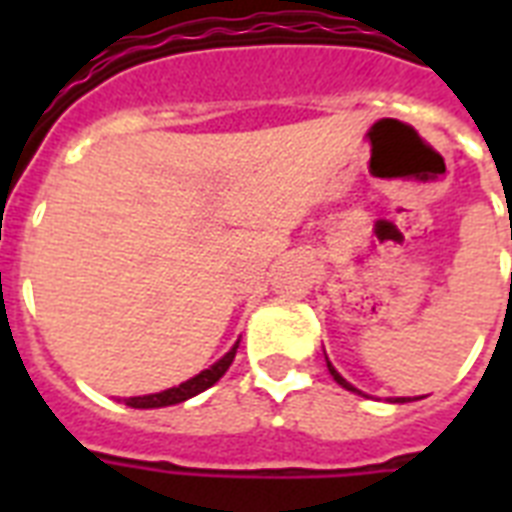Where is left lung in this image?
I'll return each mask as SVG.
<instances>
[{"label": "left lung", "mask_w": 512, "mask_h": 512, "mask_svg": "<svg viewBox=\"0 0 512 512\" xmlns=\"http://www.w3.org/2000/svg\"><path fill=\"white\" fill-rule=\"evenodd\" d=\"M327 366H329V374H332V377H335V380L340 382L342 388H348V390H356V388H353V385H350V382H345V380H342V377H340V372H337L335 366L329 364V361H327ZM356 393H358V390H356ZM396 401H398V404H406V401H412V398H396Z\"/></svg>", "instance_id": "8db88e82"}]
</instances>
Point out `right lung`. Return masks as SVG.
Wrapping results in <instances>:
<instances>
[{
	"label": "right lung",
	"mask_w": 512,
	"mask_h": 512,
	"mask_svg": "<svg viewBox=\"0 0 512 512\" xmlns=\"http://www.w3.org/2000/svg\"><path fill=\"white\" fill-rule=\"evenodd\" d=\"M236 348H239V342L233 345L228 353H225L215 366H209L201 374L191 377V380H185L183 385H177V388L162 390V393H154V396H135V398H124V404L132 406V409H159V406H172L180 404V401H188V398L199 396L201 390L212 388L225 372H228V366L233 364V358H236Z\"/></svg>",
	"instance_id": "right-lung-1"
}]
</instances>
